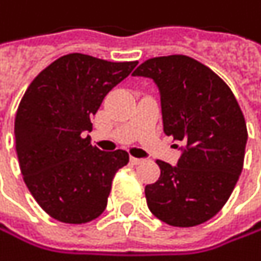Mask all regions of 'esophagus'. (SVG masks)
<instances>
[{
	"label": "esophagus",
	"mask_w": 261,
	"mask_h": 261,
	"mask_svg": "<svg viewBox=\"0 0 261 261\" xmlns=\"http://www.w3.org/2000/svg\"><path fill=\"white\" fill-rule=\"evenodd\" d=\"M129 162H132L133 165H141V164H144L145 162V159H139V158H129Z\"/></svg>",
	"instance_id": "esophagus-1"
}]
</instances>
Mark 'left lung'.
Segmentation results:
<instances>
[{"label":"left lung","instance_id":"obj_1","mask_svg":"<svg viewBox=\"0 0 261 261\" xmlns=\"http://www.w3.org/2000/svg\"><path fill=\"white\" fill-rule=\"evenodd\" d=\"M133 74L156 82L164 132L185 144L176 167L156 161L161 177L145 187L147 205L171 226L205 223L228 202L243 170L248 129L240 105L219 74L185 55L147 59Z\"/></svg>","mask_w":261,"mask_h":261}]
</instances>
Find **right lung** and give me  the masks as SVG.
I'll return each mask as SVG.
<instances>
[{
    "instance_id": "right-lung-1",
    "label": "right lung",
    "mask_w": 261,
    "mask_h": 261,
    "mask_svg": "<svg viewBox=\"0 0 261 261\" xmlns=\"http://www.w3.org/2000/svg\"><path fill=\"white\" fill-rule=\"evenodd\" d=\"M136 65L70 53L25 90L15 117L16 154L29 191L50 217L81 225L103 213L113 177L129 158L100 151L84 136L107 93Z\"/></svg>"
}]
</instances>
